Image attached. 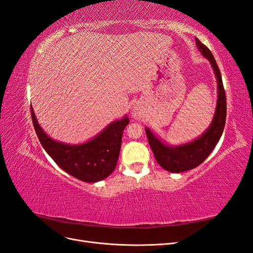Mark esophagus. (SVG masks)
I'll use <instances>...</instances> for the list:
<instances>
[{"label":"esophagus","mask_w":253,"mask_h":253,"mask_svg":"<svg viewBox=\"0 0 253 253\" xmlns=\"http://www.w3.org/2000/svg\"><path fill=\"white\" fill-rule=\"evenodd\" d=\"M131 114H132V116H133L134 119H140L141 117H143V115H144V108L141 104L136 103L133 106Z\"/></svg>","instance_id":"esophagus-1"}]
</instances>
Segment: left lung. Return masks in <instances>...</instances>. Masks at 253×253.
<instances>
[{
    "mask_svg": "<svg viewBox=\"0 0 253 253\" xmlns=\"http://www.w3.org/2000/svg\"><path fill=\"white\" fill-rule=\"evenodd\" d=\"M195 41L197 48L201 50L203 56L210 61L217 80L216 109L210 126L197 139L189 143L176 145V147H171L169 144L164 143L148 127H145L149 144L157 163L165 170L172 173L185 172L200 166L211 154L213 149L215 148L221 134H223L226 124L227 101L219 68L210 49L197 38H195Z\"/></svg>",
    "mask_w": 253,
    "mask_h": 253,
    "instance_id": "1",
    "label": "left lung"
}]
</instances>
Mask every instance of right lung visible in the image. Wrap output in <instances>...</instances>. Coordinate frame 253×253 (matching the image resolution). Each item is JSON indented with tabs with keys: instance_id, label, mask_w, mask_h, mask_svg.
Returning <instances> with one entry per match:
<instances>
[{
	"instance_id": "obj_1",
	"label": "right lung",
	"mask_w": 253,
	"mask_h": 253,
	"mask_svg": "<svg viewBox=\"0 0 253 253\" xmlns=\"http://www.w3.org/2000/svg\"><path fill=\"white\" fill-rule=\"evenodd\" d=\"M34 127L42 147L61 169L85 182L100 181L116 168L121 148L122 133L128 125L126 116L114 121L93 139L82 144H66L51 139L38 124L30 106Z\"/></svg>"
}]
</instances>
